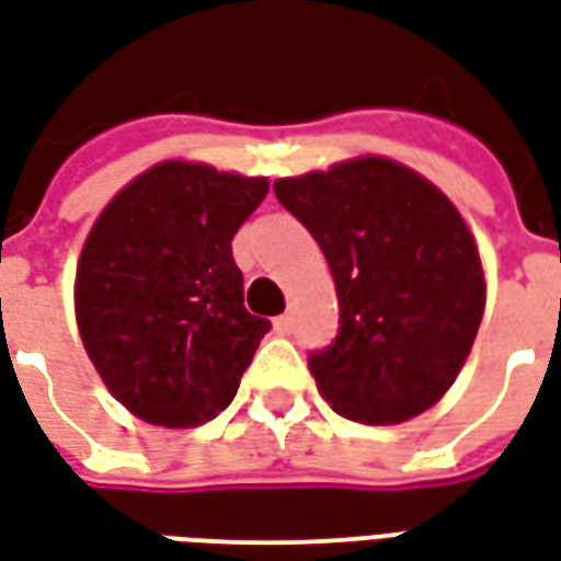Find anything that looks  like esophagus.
I'll use <instances>...</instances> for the list:
<instances>
[{
  "mask_svg": "<svg viewBox=\"0 0 561 561\" xmlns=\"http://www.w3.org/2000/svg\"><path fill=\"white\" fill-rule=\"evenodd\" d=\"M293 329H296V317H293V313H284V317H277L275 320L277 334H293Z\"/></svg>",
  "mask_w": 561,
  "mask_h": 561,
  "instance_id": "1",
  "label": "esophagus"
}]
</instances>
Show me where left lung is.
I'll list each match as a JSON object with an SVG mask.
<instances>
[{
  "label": "left lung",
  "instance_id": "left-lung-1",
  "mask_svg": "<svg viewBox=\"0 0 561 561\" xmlns=\"http://www.w3.org/2000/svg\"><path fill=\"white\" fill-rule=\"evenodd\" d=\"M275 194L320 241L337 289L341 331L308 362L331 410L400 424L439 403L488 301L476 236L457 206L382 154L284 175Z\"/></svg>",
  "mask_w": 561,
  "mask_h": 561
}]
</instances>
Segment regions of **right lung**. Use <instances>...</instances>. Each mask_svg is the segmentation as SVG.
Wrapping results in <instances>:
<instances>
[{"label":"right lung","mask_w":561,"mask_h":561,"mask_svg":"<svg viewBox=\"0 0 561 561\" xmlns=\"http://www.w3.org/2000/svg\"><path fill=\"white\" fill-rule=\"evenodd\" d=\"M265 194V175L170 158L95 218L73 313L85 355L130 415L196 427L236 398L268 320L244 308L232 236Z\"/></svg>","instance_id":"obj_1"}]
</instances>
